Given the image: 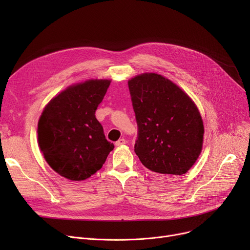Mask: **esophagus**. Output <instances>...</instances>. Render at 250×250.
<instances>
[{"label":"esophagus","mask_w":250,"mask_h":250,"mask_svg":"<svg viewBox=\"0 0 250 250\" xmlns=\"http://www.w3.org/2000/svg\"><path fill=\"white\" fill-rule=\"evenodd\" d=\"M125 144V140L123 138V139H120L118 141L115 142V146H123Z\"/></svg>","instance_id":"esophagus-1"}]
</instances>
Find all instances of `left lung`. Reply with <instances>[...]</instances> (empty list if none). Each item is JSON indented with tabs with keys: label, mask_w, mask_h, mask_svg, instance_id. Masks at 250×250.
Returning a JSON list of instances; mask_svg holds the SVG:
<instances>
[{
	"label": "left lung",
	"mask_w": 250,
	"mask_h": 250,
	"mask_svg": "<svg viewBox=\"0 0 250 250\" xmlns=\"http://www.w3.org/2000/svg\"><path fill=\"white\" fill-rule=\"evenodd\" d=\"M138 125L135 152L160 176L188 172L201 154L204 125L192 100L161 75L148 73L128 81Z\"/></svg>",
	"instance_id": "8db88e82"
}]
</instances>
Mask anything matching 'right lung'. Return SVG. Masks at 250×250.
Segmentation results:
<instances>
[{"mask_svg": "<svg viewBox=\"0 0 250 250\" xmlns=\"http://www.w3.org/2000/svg\"><path fill=\"white\" fill-rule=\"evenodd\" d=\"M109 84L89 80L71 86L45 106L38 122V144L60 175L84 180L98 171L113 150L95 116Z\"/></svg>", "mask_w": 250, "mask_h": 250, "instance_id": "obj_1", "label": "right lung"}]
</instances>
